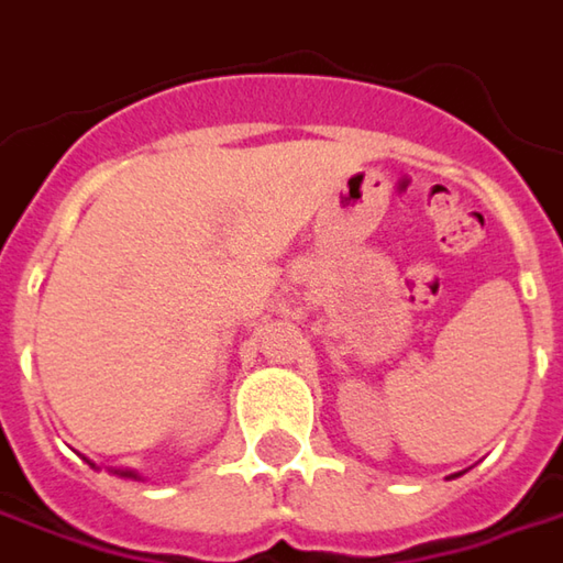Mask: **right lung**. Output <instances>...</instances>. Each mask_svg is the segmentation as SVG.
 Segmentation results:
<instances>
[{
	"instance_id": "obj_1",
	"label": "right lung",
	"mask_w": 563,
	"mask_h": 563,
	"mask_svg": "<svg viewBox=\"0 0 563 563\" xmlns=\"http://www.w3.org/2000/svg\"><path fill=\"white\" fill-rule=\"evenodd\" d=\"M87 463H90V466H97L93 460H87ZM110 473H115V476H122V478H141L135 470H110Z\"/></svg>"
}]
</instances>
